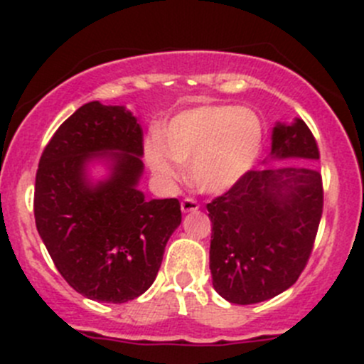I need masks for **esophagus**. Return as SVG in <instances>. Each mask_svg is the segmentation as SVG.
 <instances>
[{
  "instance_id": "1",
  "label": "esophagus",
  "mask_w": 364,
  "mask_h": 364,
  "mask_svg": "<svg viewBox=\"0 0 364 364\" xmlns=\"http://www.w3.org/2000/svg\"><path fill=\"white\" fill-rule=\"evenodd\" d=\"M197 209H199V203H197L196 199H192V197H186V199L181 200L183 213H192V211H197Z\"/></svg>"
}]
</instances>
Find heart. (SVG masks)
Segmentation results:
<instances>
[{
    "label": "heart",
    "mask_w": 364,
    "mask_h": 364,
    "mask_svg": "<svg viewBox=\"0 0 364 364\" xmlns=\"http://www.w3.org/2000/svg\"><path fill=\"white\" fill-rule=\"evenodd\" d=\"M262 121L237 105H200L172 117L159 139L146 142V160L164 181H176L188 165L193 185L220 193L252 171L262 148Z\"/></svg>",
    "instance_id": "1"
}]
</instances>
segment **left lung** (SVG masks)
Segmentation results:
<instances>
[{
  "instance_id": "8db88e82",
  "label": "left lung",
  "mask_w": 364,
  "mask_h": 364,
  "mask_svg": "<svg viewBox=\"0 0 364 364\" xmlns=\"http://www.w3.org/2000/svg\"><path fill=\"white\" fill-rule=\"evenodd\" d=\"M273 159L318 160V146L303 119L277 124ZM324 205L315 168H259L208 204L209 269L223 299L253 304L296 284L306 267Z\"/></svg>"
}]
</instances>
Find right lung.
<instances>
[{"mask_svg": "<svg viewBox=\"0 0 364 364\" xmlns=\"http://www.w3.org/2000/svg\"><path fill=\"white\" fill-rule=\"evenodd\" d=\"M142 141L132 112L90 102L63 121L40 156L36 230L70 287L93 301L127 303L148 291L181 223L178 199L146 200L137 190ZM95 156L111 158L113 174L93 187L83 171Z\"/></svg>", "mask_w": 364, "mask_h": 364, "instance_id": "add662e5", "label": "right lung"}]
</instances>
